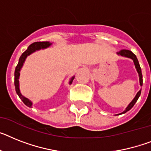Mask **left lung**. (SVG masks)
<instances>
[{"label":"left lung","mask_w":151,"mask_h":151,"mask_svg":"<svg viewBox=\"0 0 151 151\" xmlns=\"http://www.w3.org/2000/svg\"><path fill=\"white\" fill-rule=\"evenodd\" d=\"M117 55L119 56H122V57H124V58H130V59H132L134 63V65H135V68H136L137 71L138 73V75H139V81H140V85L142 86L143 85V76H142V73H141V68H140V66L139 64V62H138L137 58L136 55L132 53V52L130 51L129 50H121V51H119L116 53ZM140 93H141V89L140 91H138L137 93L136 96L134 97V98L133 99V101L130 102V104H128V106L126 107L124 111H123L122 113L121 114H116V115H120V114H125L126 112H127L128 111H130V109L134 107V105L135 104L137 101L138 98L140 97Z\"/></svg>","instance_id":"8db88e82"}]
</instances>
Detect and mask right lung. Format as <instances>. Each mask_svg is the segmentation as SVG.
<instances>
[{
	"label": "right lung",
	"mask_w": 151,
	"mask_h": 151,
	"mask_svg": "<svg viewBox=\"0 0 151 151\" xmlns=\"http://www.w3.org/2000/svg\"><path fill=\"white\" fill-rule=\"evenodd\" d=\"M52 44V43L49 42V41H43V42H35L33 43L32 44H30V46L28 47V48L25 50L21 56L19 58L18 64H17V67L15 68L14 71V86H15V90H16V93H17V95L19 96V97L21 98V101L24 102L26 106L29 107H32L33 103L31 102V101L25 97L24 96H23L22 93H21V91H20V85H19V78H20V71H21V68H22L23 65H24V63L25 62L26 58H27V56L30 55V54L35 52L36 50H39L40 49H46V48L49 47ZM74 79V76H73L70 79L69 84H71L72 82H73V80Z\"/></svg>",
	"instance_id": "right-lung-1"
}]
</instances>
